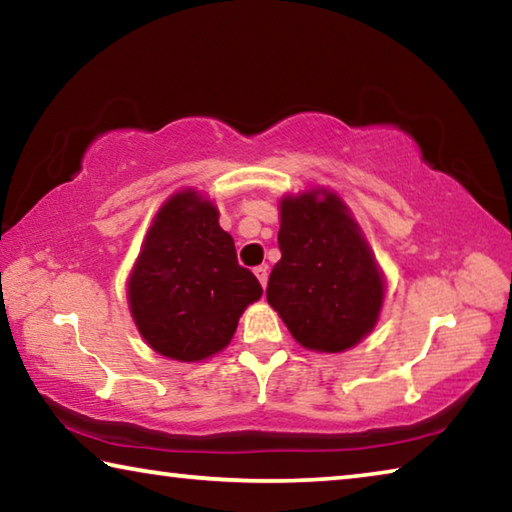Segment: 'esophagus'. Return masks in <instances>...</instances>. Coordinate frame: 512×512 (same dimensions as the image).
<instances>
[{
	"instance_id": "esophagus-1",
	"label": "esophagus",
	"mask_w": 512,
	"mask_h": 512,
	"mask_svg": "<svg viewBox=\"0 0 512 512\" xmlns=\"http://www.w3.org/2000/svg\"><path fill=\"white\" fill-rule=\"evenodd\" d=\"M255 275H257L259 284H262V287H266V282H268V268H266V266H257V268H255Z\"/></svg>"
}]
</instances>
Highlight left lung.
I'll list each match as a JSON object with an SVG mask.
<instances>
[{
  "label": "left lung",
  "mask_w": 512,
  "mask_h": 512,
  "mask_svg": "<svg viewBox=\"0 0 512 512\" xmlns=\"http://www.w3.org/2000/svg\"><path fill=\"white\" fill-rule=\"evenodd\" d=\"M277 244L282 259L268 277L266 300L293 339L329 354L366 339L386 282L343 198L325 187L282 196Z\"/></svg>",
  "instance_id": "obj_1"
}]
</instances>
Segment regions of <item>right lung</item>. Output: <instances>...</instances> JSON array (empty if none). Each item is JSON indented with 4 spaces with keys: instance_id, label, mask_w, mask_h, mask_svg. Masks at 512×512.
Returning a JSON list of instances; mask_svg holds the SVG:
<instances>
[{
    "instance_id": "1",
    "label": "right lung",
    "mask_w": 512,
    "mask_h": 512,
    "mask_svg": "<svg viewBox=\"0 0 512 512\" xmlns=\"http://www.w3.org/2000/svg\"><path fill=\"white\" fill-rule=\"evenodd\" d=\"M126 296L137 332L155 352L196 363L228 348L262 284L239 266L210 198L183 189L153 216Z\"/></svg>"
}]
</instances>
